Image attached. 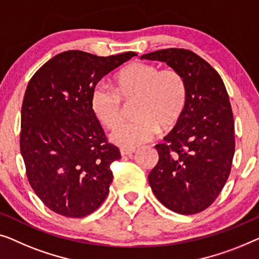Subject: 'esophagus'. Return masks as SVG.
<instances>
[{"label":"esophagus","instance_id":"obj_1","mask_svg":"<svg viewBox=\"0 0 259 259\" xmlns=\"http://www.w3.org/2000/svg\"><path fill=\"white\" fill-rule=\"evenodd\" d=\"M136 152V149H130V148H121V155L122 156H131Z\"/></svg>","mask_w":259,"mask_h":259}]
</instances>
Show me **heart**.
Segmentation results:
<instances>
[{
    "label": "heart",
    "mask_w": 259,
    "mask_h": 259,
    "mask_svg": "<svg viewBox=\"0 0 259 259\" xmlns=\"http://www.w3.org/2000/svg\"><path fill=\"white\" fill-rule=\"evenodd\" d=\"M123 100H135L136 118L117 126L111 140L134 148L150 141L159 126L169 130L177 124L187 105V82L176 69L161 70L156 64L134 62L115 76V88L102 83L94 87L92 108L104 126L112 129L122 121Z\"/></svg>",
    "instance_id": "heart-1"
}]
</instances>
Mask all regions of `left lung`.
I'll list each match as a JSON object with an SVG mask.
<instances>
[{"label":"left lung","mask_w":259,"mask_h":259,"mask_svg":"<svg viewBox=\"0 0 259 259\" xmlns=\"http://www.w3.org/2000/svg\"><path fill=\"white\" fill-rule=\"evenodd\" d=\"M141 58L159 61L183 75L188 100L184 112L163 143L149 184L167 209L201 212L221 194L235 154V124L223 79L205 60L187 49H163Z\"/></svg>","instance_id":"obj_1"}]
</instances>
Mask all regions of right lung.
I'll list each match as a JSON object with an SVG mask.
<instances>
[{
  "mask_svg": "<svg viewBox=\"0 0 259 259\" xmlns=\"http://www.w3.org/2000/svg\"><path fill=\"white\" fill-rule=\"evenodd\" d=\"M136 53L101 57L68 50L42 65L28 83L20 147L32 190L62 216L94 212L109 194L111 163L121 158L92 108L94 87Z\"/></svg>",
  "mask_w": 259,
  "mask_h": 259,
  "instance_id": "add662e5",
  "label": "right lung"
}]
</instances>
